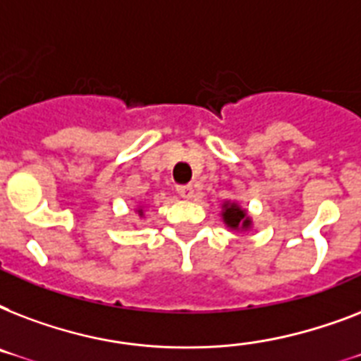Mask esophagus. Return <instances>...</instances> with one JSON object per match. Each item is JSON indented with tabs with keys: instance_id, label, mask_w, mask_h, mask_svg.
Returning <instances> with one entry per match:
<instances>
[{
	"instance_id": "34e87169",
	"label": "esophagus",
	"mask_w": 361,
	"mask_h": 361,
	"mask_svg": "<svg viewBox=\"0 0 361 361\" xmlns=\"http://www.w3.org/2000/svg\"><path fill=\"white\" fill-rule=\"evenodd\" d=\"M176 191H178V195H180L181 198H192V195H195L192 185H178L176 187Z\"/></svg>"
}]
</instances>
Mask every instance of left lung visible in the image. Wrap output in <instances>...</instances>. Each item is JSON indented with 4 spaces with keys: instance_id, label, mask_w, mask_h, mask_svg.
Returning a JSON list of instances; mask_svg holds the SVG:
<instances>
[{
    "instance_id": "1",
    "label": "left lung",
    "mask_w": 361,
    "mask_h": 361,
    "mask_svg": "<svg viewBox=\"0 0 361 361\" xmlns=\"http://www.w3.org/2000/svg\"><path fill=\"white\" fill-rule=\"evenodd\" d=\"M223 217H225L226 225L232 226V228H238L240 225L243 226V228H245V226H249V219L245 217V212L238 208L236 204H231V206H226Z\"/></svg>"
}]
</instances>
